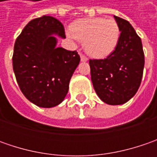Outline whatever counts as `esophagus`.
I'll list each match as a JSON object with an SVG mask.
<instances>
[{
	"instance_id": "34e87169",
	"label": "esophagus",
	"mask_w": 157,
	"mask_h": 157,
	"mask_svg": "<svg viewBox=\"0 0 157 157\" xmlns=\"http://www.w3.org/2000/svg\"><path fill=\"white\" fill-rule=\"evenodd\" d=\"M80 59H81L82 62H86L88 60V58L85 55H83V54H80Z\"/></svg>"
}]
</instances>
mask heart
Segmentation results:
<instances>
[{
    "instance_id": "obj_1",
    "label": "heart",
    "mask_w": 157,
    "mask_h": 157,
    "mask_svg": "<svg viewBox=\"0 0 157 157\" xmlns=\"http://www.w3.org/2000/svg\"><path fill=\"white\" fill-rule=\"evenodd\" d=\"M68 35L83 42L90 56L104 58L115 50L120 38V28L114 19L86 18L76 21Z\"/></svg>"
}]
</instances>
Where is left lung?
<instances>
[{
    "label": "left lung",
    "instance_id": "obj_1",
    "mask_svg": "<svg viewBox=\"0 0 157 157\" xmlns=\"http://www.w3.org/2000/svg\"><path fill=\"white\" fill-rule=\"evenodd\" d=\"M120 28L118 44L105 59H90L91 79L100 100L108 105H121L132 99L142 81L144 53L142 40L126 20L116 15Z\"/></svg>",
    "mask_w": 157,
    "mask_h": 157
}]
</instances>
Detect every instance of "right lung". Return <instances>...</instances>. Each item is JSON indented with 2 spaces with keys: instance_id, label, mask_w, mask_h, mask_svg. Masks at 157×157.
I'll return each mask as SVG.
<instances>
[{
  "instance_id": "obj_1",
  "label": "right lung",
  "mask_w": 157,
  "mask_h": 157,
  "mask_svg": "<svg viewBox=\"0 0 157 157\" xmlns=\"http://www.w3.org/2000/svg\"><path fill=\"white\" fill-rule=\"evenodd\" d=\"M65 38L63 24L44 15L30 21L17 37L13 69L21 93L37 106L59 105L80 57L78 52L57 47V36Z\"/></svg>"
}]
</instances>
